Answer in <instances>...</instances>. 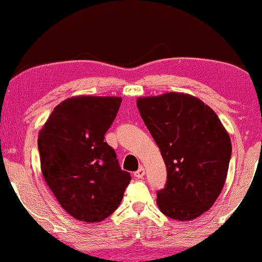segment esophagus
<instances>
[{"mask_svg": "<svg viewBox=\"0 0 262 262\" xmlns=\"http://www.w3.org/2000/svg\"><path fill=\"white\" fill-rule=\"evenodd\" d=\"M144 175H145V169H144V167H140V168H139V169L134 173V177H135V178H138V179H141L142 177H144Z\"/></svg>", "mask_w": 262, "mask_h": 262, "instance_id": "obj_1", "label": "esophagus"}]
</instances>
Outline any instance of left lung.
Here are the masks:
<instances>
[{
	"label": "left lung",
	"mask_w": 262,
	"mask_h": 262,
	"mask_svg": "<svg viewBox=\"0 0 262 262\" xmlns=\"http://www.w3.org/2000/svg\"><path fill=\"white\" fill-rule=\"evenodd\" d=\"M137 106L167 167L158 208L170 219H196L210 209L226 181L230 135L216 114L190 94L139 98Z\"/></svg>",
	"instance_id": "obj_1"
}]
</instances>
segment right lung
<instances>
[{"instance_id": "1", "label": "right lung", "mask_w": 262, "mask_h": 262, "mask_svg": "<svg viewBox=\"0 0 262 262\" xmlns=\"http://www.w3.org/2000/svg\"><path fill=\"white\" fill-rule=\"evenodd\" d=\"M122 99L79 95L53 110L38 134L46 183L76 220L99 223L114 213L130 183L104 141Z\"/></svg>"}]
</instances>
